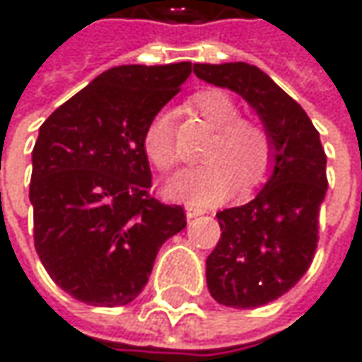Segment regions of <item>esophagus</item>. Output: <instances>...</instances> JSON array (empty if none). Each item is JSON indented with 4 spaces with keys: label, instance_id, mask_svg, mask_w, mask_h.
<instances>
[{
    "label": "esophagus",
    "instance_id": "1",
    "mask_svg": "<svg viewBox=\"0 0 362 362\" xmlns=\"http://www.w3.org/2000/svg\"><path fill=\"white\" fill-rule=\"evenodd\" d=\"M185 214H187V217L191 219V217H197V216H203L205 214V209L203 207H197V205H185Z\"/></svg>",
    "mask_w": 362,
    "mask_h": 362
}]
</instances>
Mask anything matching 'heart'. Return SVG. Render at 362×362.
Instances as JSON below:
<instances>
[{
  "label": "heart",
  "mask_w": 362,
  "mask_h": 362,
  "mask_svg": "<svg viewBox=\"0 0 362 362\" xmlns=\"http://www.w3.org/2000/svg\"><path fill=\"white\" fill-rule=\"evenodd\" d=\"M191 108L216 134L203 151L202 167L187 169L173 177L165 191L169 197L191 205H214L223 202L235 183L242 193L256 189L270 171L274 145L268 129L252 119L238 117V105L228 92L209 88L191 98ZM143 148L151 163L160 171H171L181 160L175 141L173 119L160 110L146 124Z\"/></svg>",
  "instance_id": "b5f03b06"
}]
</instances>
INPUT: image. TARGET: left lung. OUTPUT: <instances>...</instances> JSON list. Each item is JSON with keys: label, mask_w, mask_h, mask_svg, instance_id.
Returning <instances> with one entry per match:
<instances>
[{"label": "left lung", "mask_w": 362, "mask_h": 362, "mask_svg": "<svg viewBox=\"0 0 362 362\" xmlns=\"http://www.w3.org/2000/svg\"><path fill=\"white\" fill-rule=\"evenodd\" d=\"M193 72L238 92L272 136L268 183L250 203L217 211L221 238L205 264L209 294L219 304L257 308L286 294L313 264L327 155L304 108L257 66L195 64Z\"/></svg>", "instance_id": "8db88e82"}]
</instances>
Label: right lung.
<instances>
[{"instance_id": "right-lung-1", "label": "right lung", "mask_w": 362, "mask_h": 362, "mask_svg": "<svg viewBox=\"0 0 362 362\" xmlns=\"http://www.w3.org/2000/svg\"><path fill=\"white\" fill-rule=\"evenodd\" d=\"M191 62L117 66L58 106L32 151L34 245L49 278L92 306H124L148 282L163 243L187 226L151 189L148 120Z\"/></svg>"}]
</instances>
